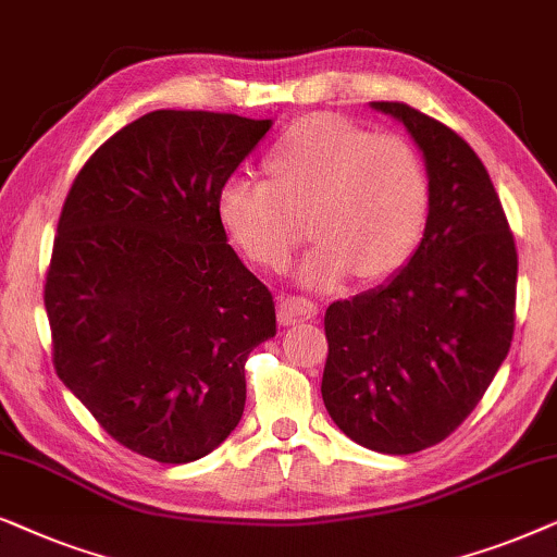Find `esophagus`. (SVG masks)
<instances>
[{
  "mask_svg": "<svg viewBox=\"0 0 557 557\" xmlns=\"http://www.w3.org/2000/svg\"><path fill=\"white\" fill-rule=\"evenodd\" d=\"M318 306L310 298H300V295H287V298L280 300L277 306V318L283 325H293L300 321H310L315 318Z\"/></svg>",
  "mask_w": 557,
  "mask_h": 557,
  "instance_id": "1",
  "label": "esophagus"
}]
</instances>
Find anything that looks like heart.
Here are the masks:
<instances>
[{"mask_svg":"<svg viewBox=\"0 0 557 557\" xmlns=\"http://www.w3.org/2000/svg\"><path fill=\"white\" fill-rule=\"evenodd\" d=\"M264 168L270 183L232 175L216 198L221 226L262 270H285L306 242V224L318 242L300 264L308 285H336L348 272L374 283L418 249L430 185L403 137L308 116L280 137Z\"/></svg>","mask_w":557,"mask_h":557,"instance_id":"heart-1","label":"heart"}]
</instances>
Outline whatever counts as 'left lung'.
Returning a JSON list of instances; mask_svg holds the SVG:
<instances>
[{"label": "left lung", "instance_id": "1", "mask_svg": "<svg viewBox=\"0 0 557 557\" xmlns=\"http://www.w3.org/2000/svg\"><path fill=\"white\" fill-rule=\"evenodd\" d=\"M425 154L430 211L418 251L387 285L325 310L323 403L359 446L407 456L446 441L481 403L515 333L517 247L469 143L403 101Z\"/></svg>", "mask_w": 557, "mask_h": 557}]
</instances>
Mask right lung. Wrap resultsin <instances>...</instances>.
I'll return each mask as SVG.
<instances>
[{"label": "right lung", "mask_w": 557, "mask_h": 557, "mask_svg": "<svg viewBox=\"0 0 557 557\" xmlns=\"http://www.w3.org/2000/svg\"><path fill=\"white\" fill-rule=\"evenodd\" d=\"M270 119L160 109L111 135L65 196L46 274L53 367L124 448L211 454L239 425L274 300L226 244L219 188Z\"/></svg>", "instance_id": "obj_1"}]
</instances>
